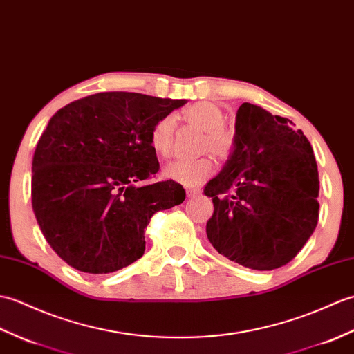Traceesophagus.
Segmentation results:
<instances>
[{"mask_svg": "<svg viewBox=\"0 0 354 354\" xmlns=\"http://www.w3.org/2000/svg\"><path fill=\"white\" fill-rule=\"evenodd\" d=\"M186 195H187V198H194V197H197V195H200V191L198 189H191V187H187Z\"/></svg>", "mask_w": 354, "mask_h": 354, "instance_id": "obj_1", "label": "esophagus"}]
</instances>
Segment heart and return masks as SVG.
<instances>
[{
	"instance_id": "1",
	"label": "heart",
	"mask_w": 354,
	"mask_h": 354,
	"mask_svg": "<svg viewBox=\"0 0 354 354\" xmlns=\"http://www.w3.org/2000/svg\"><path fill=\"white\" fill-rule=\"evenodd\" d=\"M185 120L194 127L204 131L201 140V150H209L215 156L223 157L230 150L232 138L223 129L224 113L216 104L209 101H200L189 106L183 112ZM176 118L165 115L157 120L150 133V145L156 154L168 157L174 144ZM214 172V163L209 157H201L197 160H174L163 168L165 177L172 182L183 185L186 187H197L203 185Z\"/></svg>"
}]
</instances>
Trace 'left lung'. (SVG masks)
Here are the masks:
<instances>
[{
  "label": "left lung",
  "mask_w": 354,
  "mask_h": 354,
  "mask_svg": "<svg viewBox=\"0 0 354 354\" xmlns=\"http://www.w3.org/2000/svg\"><path fill=\"white\" fill-rule=\"evenodd\" d=\"M315 154L288 118L243 103L233 150L204 186L214 201L206 233L219 254L257 271L280 268L298 254L318 223Z\"/></svg>",
  "instance_id": "obj_1"
}]
</instances>
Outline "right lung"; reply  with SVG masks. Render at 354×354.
<instances>
[{
	"instance_id": "add662e5",
	"label": "right lung",
	"mask_w": 354,
	"mask_h": 354,
	"mask_svg": "<svg viewBox=\"0 0 354 354\" xmlns=\"http://www.w3.org/2000/svg\"><path fill=\"white\" fill-rule=\"evenodd\" d=\"M186 100L101 92L62 107L33 156L31 204L46 242L73 268L107 274L145 251L151 216L185 201L159 171L153 125Z\"/></svg>"
}]
</instances>
